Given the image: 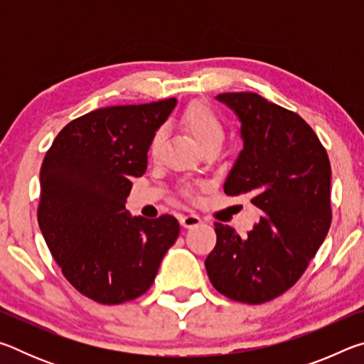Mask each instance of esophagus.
Returning <instances> with one entry per match:
<instances>
[{
  "mask_svg": "<svg viewBox=\"0 0 364 364\" xmlns=\"http://www.w3.org/2000/svg\"><path fill=\"white\" fill-rule=\"evenodd\" d=\"M180 223L183 228H194V226H199L202 223V220L199 215L196 213H186V215H181L180 217Z\"/></svg>",
  "mask_w": 364,
  "mask_h": 364,
  "instance_id": "1",
  "label": "esophagus"
}]
</instances>
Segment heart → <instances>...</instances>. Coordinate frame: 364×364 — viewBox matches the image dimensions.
<instances>
[{"instance_id": "obj_1", "label": "heart", "mask_w": 364, "mask_h": 364, "mask_svg": "<svg viewBox=\"0 0 364 364\" xmlns=\"http://www.w3.org/2000/svg\"><path fill=\"white\" fill-rule=\"evenodd\" d=\"M180 125L186 130L191 136L196 139L202 149L210 144H223L225 139V127L221 120L215 115L210 109L200 104H193L186 107L180 115ZM164 139V132L157 130L152 134L149 151L156 154Z\"/></svg>"}]
</instances>
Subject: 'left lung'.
<instances>
[{
  "mask_svg": "<svg viewBox=\"0 0 364 364\" xmlns=\"http://www.w3.org/2000/svg\"><path fill=\"white\" fill-rule=\"evenodd\" d=\"M217 101L241 123L242 151L223 184L245 196L260 221L241 237L215 223L208 279L225 297L258 305L291 289L331 226V164L311 127L255 93H223Z\"/></svg>",
  "mask_w": 364,
  "mask_h": 364,
  "instance_id": "obj_1",
  "label": "left lung"
}]
</instances>
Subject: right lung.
<instances>
[{"mask_svg": "<svg viewBox=\"0 0 364 364\" xmlns=\"http://www.w3.org/2000/svg\"><path fill=\"white\" fill-rule=\"evenodd\" d=\"M175 97L93 110L65 125L40 171L38 223L54 260L80 294L104 305L143 295L180 234L171 215L127 210L133 178L147 168L152 134Z\"/></svg>", "mask_w": 364, "mask_h": 364, "instance_id": "right-lung-1", "label": "right lung"}]
</instances>
